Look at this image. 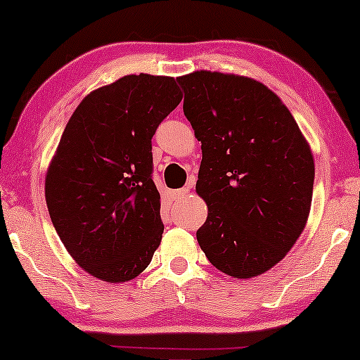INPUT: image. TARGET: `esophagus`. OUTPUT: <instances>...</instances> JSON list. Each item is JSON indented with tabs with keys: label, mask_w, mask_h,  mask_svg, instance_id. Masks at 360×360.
Segmentation results:
<instances>
[{
	"label": "esophagus",
	"mask_w": 360,
	"mask_h": 360,
	"mask_svg": "<svg viewBox=\"0 0 360 360\" xmlns=\"http://www.w3.org/2000/svg\"><path fill=\"white\" fill-rule=\"evenodd\" d=\"M188 193H190V188H188V186H185V188L175 190V191H174V193H172V195H174V198H175V200H184V198H185V196H186V195H188Z\"/></svg>",
	"instance_id": "obj_1"
}]
</instances>
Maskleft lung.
I'll use <instances>...</instances> for the list:
<instances>
[{"label": "left lung", "mask_w": 360, "mask_h": 360, "mask_svg": "<svg viewBox=\"0 0 360 360\" xmlns=\"http://www.w3.org/2000/svg\"><path fill=\"white\" fill-rule=\"evenodd\" d=\"M176 80L203 152L196 193L208 216L196 239L223 274L257 277L288 254L307 226L311 147L283 101L254 78L196 70Z\"/></svg>", "instance_id": "1"}]
</instances>
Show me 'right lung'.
<instances>
[{
  "mask_svg": "<svg viewBox=\"0 0 360 360\" xmlns=\"http://www.w3.org/2000/svg\"><path fill=\"white\" fill-rule=\"evenodd\" d=\"M174 77L126 75L83 98L46 174V201L67 252L108 283L136 278L160 245L152 136L181 101Z\"/></svg>",
  "mask_w": 360,
  "mask_h": 360,
  "instance_id": "1",
  "label": "right lung"
}]
</instances>
